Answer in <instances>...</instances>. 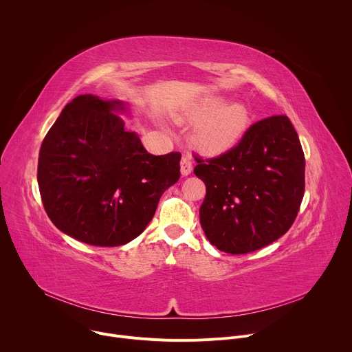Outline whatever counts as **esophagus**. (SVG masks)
I'll use <instances>...</instances> for the list:
<instances>
[{
    "instance_id": "1",
    "label": "esophagus",
    "mask_w": 352,
    "mask_h": 352,
    "mask_svg": "<svg viewBox=\"0 0 352 352\" xmlns=\"http://www.w3.org/2000/svg\"><path fill=\"white\" fill-rule=\"evenodd\" d=\"M181 174L182 175H189L190 173H192V168H193V163H192V159H190V156L189 155H185V156H182V159H181Z\"/></svg>"
}]
</instances>
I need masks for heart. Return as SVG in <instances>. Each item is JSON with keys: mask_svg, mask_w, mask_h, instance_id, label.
<instances>
[{"mask_svg": "<svg viewBox=\"0 0 352 352\" xmlns=\"http://www.w3.org/2000/svg\"><path fill=\"white\" fill-rule=\"evenodd\" d=\"M182 121H199L193 129L192 142L202 153L216 156L239 142L249 128L250 114L242 103L226 104L221 97H208L195 106Z\"/></svg>", "mask_w": 352, "mask_h": 352, "instance_id": "obj_1", "label": "heart"}]
</instances>
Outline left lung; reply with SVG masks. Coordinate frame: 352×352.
Returning a JSON list of instances; mask_svg holds the SVG:
<instances>
[{"label":"left lung","mask_w":352,"mask_h":352,"mask_svg":"<svg viewBox=\"0 0 352 352\" xmlns=\"http://www.w3.org/2000/svg\"><path fill=\"white\" fill-rule=\"evenodd\" d=\"M193 157V173L206 185L200 224L219 250L254 252L289 230L304 197L305 156L287 116L250 125L217 157Z\"/></svg>","instance_id":"8db88e82"}]
</instances>
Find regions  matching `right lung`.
<instances>
[{
    "label": "right lung",
    "instance_id": "1",
    "mask_svg": "<svg viewBox=\"0 0 352 352\" xmlns=\"http://www.w3.org/2000/svg\"><path fill=\"white\" fill-rule=\"evenodd\" d=\"M125 110L120 100L80 94L40 147L37 182L47 216L94 246H120L140 235L181 175V153H147L117 116Z\"/></svg>",
    "mask_w": 352,
    "mask_h": 352
}]
</instances>
